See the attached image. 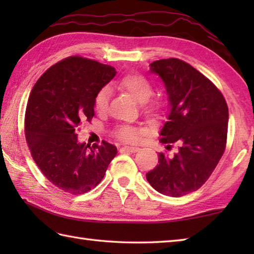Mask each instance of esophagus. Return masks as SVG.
Instances as JSON below:
<instances>
[{"label":"esophagus","mask_w":254,"mask_h":254,"mask_svg":"<svg viewBox=\"0 0 254 254\" xmlns=\"http://www.w3.org/2000/svg\"><path fill=\"white\" fill-rule=\"evenodd\" d=\"M121 149L127 150V152H131V153H136L139 150V148L137 146H123Z\"/></svg>","instance_id":"obj_1"}]
</instances>
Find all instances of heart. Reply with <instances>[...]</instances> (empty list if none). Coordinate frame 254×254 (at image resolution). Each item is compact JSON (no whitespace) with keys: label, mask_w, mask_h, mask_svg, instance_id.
<instances>
[{"label":"heart","mask_w":254,"mask_h":254,"mask_svg":"<svg viewBox=\"0 0 254 254\" xmlns=\"http://www.w3.org/2000/svg\"><path fill=\"white\" fill-rule=\"evenodd\" d=\"M120 86L130 93L132 97L139 104L145 105V109L149 112H155L158 110L159 106L155 102L152 104H145L148 101L150 96L153 95V86L149 83V80L143 76L141 74H128L124 76L120 80ZM110 99V89L109 87H102L97 91V94L94 98V107L98 112H104L107 110L108 105H109ZM143 134L142 128L128 127V126H122L119 127L116 131V135L123 139V141L134 142L137 141Z\"/></svg>","instance_id":"obj_1"}]
</instances>
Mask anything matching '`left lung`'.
Here are the masks:
<instances>
[{
	"label": "left lung",
	"mask_w": 254,
	"mask_h": 254,
	"mask_svg": "<svg viewBox=\"0 0 254 254\" xmlns=\"http://www.w3.org/2000/svg\"><path fill=\"white\" fill-rule=\"evenodd\" d=\"M165 84L170 112L159 141L178 144L174 155L159 153L158 165L146 174L156 191L179 197L198 190L225 152L228 107L222 93L202 73L179 59L149 64Z\"/></svg>",
	"instance_id": "obj_1"
}]
</instances>
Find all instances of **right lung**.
Wrapping results in <instances>:
<instances>
[{
    "label": "right lung",
    "mask_w": 254,
    "mask_h": 254,
    "mask_svg": "<svg viewBox=\"0 0 254 254\" xmlns=\"http://www.w3.org/2000/svg\"><path fill=\"white\" fill-rule=\"evenodd\" d=\"M116 68L82 57L58 62L37 80L27 102L25 135L42 174L73 195L99 185L117 147L79 143L76 131L95 116L97 91L116 76Z\"/></svg>",
    "instance_id": "add662e5"
}]
</instances>
